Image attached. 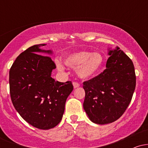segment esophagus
<instances>
[{"mask_svg":"<svg viewBox=\"0 0 148 148\" xmlns=\"http://www.w3.org/2000/svg\"><path fill=\"white\" fill-rule=\"evenodd\" d=\"M79 84L77 82H73V86H74V88H79Z\"/></svg>","mask_w":148,"mask_h":148,"instance_id":"1","label":"esophagus"}]
</instances>
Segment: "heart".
I'll return each instance as SVG.
<instances>
[{
  "label": "heart",
  "instance_id": "b5f03b06",
  "mask_svg": "<svg viewBox=\"0 0 148 148\" xmlns=\"http://www.w3.org/2000/svg\"><path fill=\"white\" fill-rule=\"evenodd\" d=\"M64 64L71 68L76 69V74L81 79H89L99 72L103 63V58L99 53L86 51L75 52L67 56L64 60ZM58 70L62 71L63 67L56 62Z\"/></svg>",
  "mask_w": 148,
  "mask_h": 148
}]
</instances>
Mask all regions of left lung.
Instances as JSON below:
<instances>
[{"instance_id":"1","label":"left lung","mask_w":148,"mask_h":148,"mask_svg":"<svg viewBox=\"0 0 148 148\" xmlns=\"http://www.w3.org/2000/svg\"><path fill=\"white\" fill-rule=\"evenodd\" d=\"M106 69L85 81L84 108L88 118L98 125L115 122L128 107L136 87L133 62L119 47L108 48Z\"/></svg>"}]
</instances>
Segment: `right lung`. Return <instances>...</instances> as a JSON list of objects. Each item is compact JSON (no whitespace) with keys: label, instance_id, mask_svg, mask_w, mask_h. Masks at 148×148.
I'll return each mask as SVG.
<instances>
[{"label":"right lung","instance_id":"1","mask_svg":"<svg viewBox=\"0 0 148 148\" xmlns=\"http://www.w3.org/2000/svg\"><path fill=\"white\" fill-rule=\"evenodd\" d=\"M34 45L21 53L10 70L12 102L23 120L34 127L47 130L61 121L67 98L73 90L71 81L61 83L51 77L56 64L52 50Z\"/></svg>","mask_w":148,"mask_h":148}]
</instances>
